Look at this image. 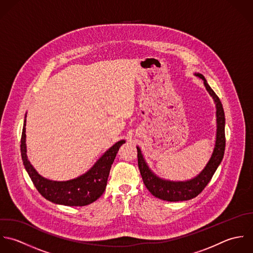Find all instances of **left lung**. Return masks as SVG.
<instances>
[{
	"label": "left lung",
	"mask_w": 253,
	"mask_h": 253,
	"mask_svg": "<svg viewBox=\"0 0 253 253\" xmlns=\"http://www.w3.org/2000/svg\"><path fill=\"white\" fill-rule=\"evenodd\" d=\"M200 78H202L206 90L214 99L216 103V116H217V134H216V143L213 153L211 155L210 160L206 164L205 168L196 178L187 181V182H170L159 179L156 177L150 168L148 167L141 150H138V165L139 169L144 181L145 186L151 192L152 196L167 202H183L189 201L197 196H199L207 184L210 182L213 177L216 169L221 163L226 146V138H225V113L223 109V105L221 103L218 96L214 93V91L208 85L206 79L203 75L198 73L196 74Z\"/></svg>",
	"instance_id": "8db88e82"
}]
</instances>
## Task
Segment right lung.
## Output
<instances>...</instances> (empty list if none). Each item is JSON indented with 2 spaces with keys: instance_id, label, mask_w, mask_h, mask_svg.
<instances>
[{
  "instance_id": "1",
  "label": "right lung",
  "mask_w": 253,
  "mask_h": 253,
  "mask_svg": "<svg viewBox=\"0 0 253 253\" xmlns=\"http://www.w3.org/2000/svg\"><path fill=\"white\" fill-rule=\"evenodd\" d=\"M26 118V116H25ZM25 121L20 140V152L24 167L37 191L48 201L67 206H84L96 202L103 194L111 164L124 140L117 142L84 175L65 182L50 181L40 176L30 164L26 155Z\"/></svg>"
}]
</instances>
